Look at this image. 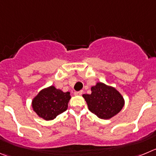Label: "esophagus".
<instances>
[{
  "label": "esophagus",
  "mask_w": 156,
  "mask_h": 156,
  "mask_svg": "<svg viewBox=\"0 0 156 156\" xmlns=\"http://www.w3.org/2000/svg\"><path fill=\"white\" fill-rule=\"evenodd\" d=\"M83 93V91H75L74 92V94L75 95H81Z\"/></svg>",
  "instance_id": "obj_1"
}]
</instances>
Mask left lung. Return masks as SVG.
<instances>
[{
	"label": "left lung",
	"instance_id": "obj_1",
	"mask_svg": "<svg viewBox=\"0 0 156 156\" xmlns=\"http://www.w3.org/2000/svg\"><path fill=\"white\" fill-rule=\"evenodd\" d=\"M90 94H83L89 111L101 119H109L120 112L125 105L121 93L112 86L97 82L91 88Z\"/></svg>",
	"mask_w": 156,
	"mask_h": 156
}]
</instances>
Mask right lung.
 Instances as JSON below:
<instances>
[{"label":"right lung","mask_w":156,"mask_h":156,"mask_svg":"<svg viewBox=\"0 0 156 156\" xmlns=\"http://www.w3.org/2000/svg\"><path fill=\"white\" fill-rule=\"evenodd\" d=\"M70 99L69 91L64 92L51 85L39 91L32 100L31 106L39 118L50 121L66 111Z\"/></svg>","instance_id":"obj_1"}]
</instances>
